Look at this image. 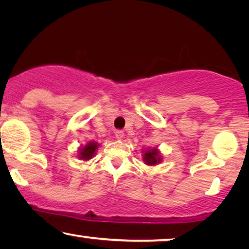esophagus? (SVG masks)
<instances>
[{"instance_id":"1","label":"esophagus","mask_w":249,"mask_h":249,"mask_svg":"<svg viewBox=\"0 0 249 249\" xmlns=\"http://www.w3.org/2000/svg\"><path fill=\"white\" fill-rule=\"evenodd\" d=\"M115 136H116L117 140H123L124 139V132L121 131V129H117V131L115 132Z\"/></svg>"}]
</instances>
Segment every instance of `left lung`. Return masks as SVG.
I'll return each mask as SVG.
<instances>
[{
	"instance_id": "obj_1",
	"label": "left lung",
	"mask_w": 249,
	"mask_h": 249,
	"mask_svg": "<svg viewBox=\"0 0 249 249\" xmlns=\"http://www.w3.org/2000/svg\"><path fill=\"white\" fill-rule=\"evenodd\" d=\"M143 153V161L147 165H157L162 161V157L158 148H151L144 151Z\"/></svg>"
}]
</instances>
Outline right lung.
<instances>
[{"label": "right lung", "instance_id": "right-lung-1", "mask_svg": "<svg viewBox=\"0 0 249 249\" xmlns=\"http://www.w3.org/2000/svg\"><path fill=\"white\" fill-rule=\"evenodd\" d=\"M99 144L96 142H88L85 146H81L78 152V157L81 160H90V159L96 154V150H97Z\"/></svg>", "mask_w": 249, "mask_h": 249}]
</instances>
